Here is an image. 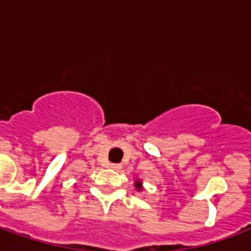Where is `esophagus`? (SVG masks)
I'll use <instances>...</instances> for the list:
<instances>
[{"label": "esophagus", "instance_id": "1", "mask_svg": "<svg viewBox=\"0 0 251 251\" xmlns=\"http://www.w3.org/2000/svg\"><path fill=\"white\" fill-rule=\"evenodd\" d=\"M110 168L112 169H114V171H118V169H121V164H110Z\"/></svg>", "mask_w": 251, "mask_h": 251}]
</instances>
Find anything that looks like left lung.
<instances>
[{
	"label": "left lung",
	"mask_w": 251,
	"mask_h": 251,
	"mask_svg": "<svg viewBox=\"0 0 251 251\" xmlns=\"http://www.w3.org/2000/svg\"><path fill=\"white\" fill-rule=\"evenodd\" d=\"M135 187H137V190H142V182H141V181H135Z\"/></svg>",
	"instance_id": "8db88e82"
}]
</instances>
